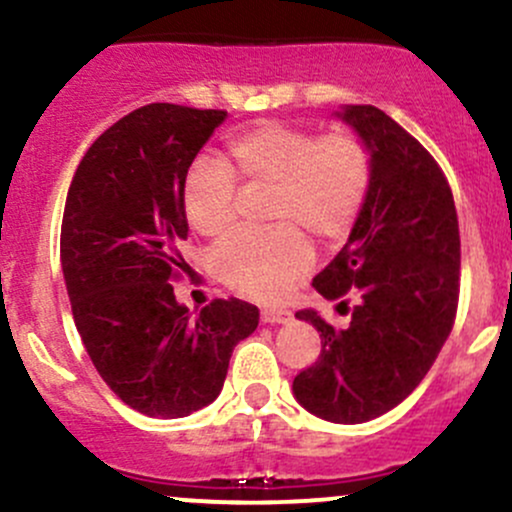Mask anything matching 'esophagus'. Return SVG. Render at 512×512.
<instances>
[{"label": "esophagus", "instance_id": "obj_1", "mask_svg": "<svg viewBox=\"0 0 512 512\" xmlns=\"http://www.w3.org/2000/svg\"><path fill=\"white\" fill-rule=\"evenodd\" d=\"M290 312L288 310H261V322L263 324H285L290 322Z\"/></svg>", "mask_w": 512, "mask_h": 512}]
</instances>
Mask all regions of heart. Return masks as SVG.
Listing matches in <instances>:
<instances>
[{
    "label": "heart",
    "mask_w": 512,
    "mask_h": 512,
    "mask_svg": "<svg viewBox=\"0 0 512 512\" xmlns=\"http://www.w3.org/2000/svg\"><path fill=\"white\" fill-rule=\"evenodd\" d=\"M224 169L197 161L180 190L192 232L219 236L234 224L236 188H271L268 234H234L212 254V271L234 293L278 300L310 268L312 254L302 234L334 244L359 219L371 188V153L354 134L317 136L300 126L266 122L227 141Z\"/></svg>",
    "instance_id": "b5f03b06"
}]
</instances>
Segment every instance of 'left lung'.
Segmentation results:
<instances>
[{
  "instance_id": "left-lung-1",
  "label": "left lung",
  "mask_w": 512,
  "mask_h": 512,
  "mask_svg": "<svg viewBox=\"0 0 512 512\" xmlns=\"http://www.w3.org/2000/svg\"><path fill=\"white\" fill-rule=\"evenodd\" d=\"M334 117L371 153L364 210L312 280L327 300L354 295L349 327L295 312L320 332V359L293 381L295 400L337 425L393 410L417 388L452 332L459 300V222L447 178L420 141L371 104ZM346 305V302H339Z\"/></svg>"
}]
</instances>
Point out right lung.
Returning a JSON list of instances; mask_svg holds the SVG:
<instances>
[{"mask_svg":"<svg viewBox=\"0 0 512 512\" xmlns=\"http://www.w3.org/2000/svg\"><path fill=\"white\" fill-rule=\"evenodd\" d=\"M227 112L146 104L87 148L68 190L60 266L97 373L129 408L185 417L222 393L258 307L214 300L192 312L170 280L185 271L183 180Z\"/></svg>","mask_w":512,"mask_h":512,"instance_id":"right-lung-1","label":"right lung"}]
</instances>
